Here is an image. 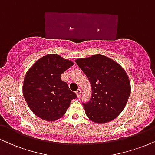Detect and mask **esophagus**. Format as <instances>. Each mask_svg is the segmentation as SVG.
<instances>
[{
	"label": "esophagus",
	"mask_w": 155,
	"mask_h": 155,
	"mask_svg": "<svg viewBox=\"0 0 155 155\" xmlns=\"http://www.w3.org/2000/svg\"><path fill=\"white\" fill-rule=\"evenodd\" d=\"M81 89H78L77 90H76V95H77L78 98H79V97L81 96Z\"/></svg>",
	"instance_id": "34e87169"
}]
</instances>
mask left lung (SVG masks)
Here are the masks:
<instances>
[{"instance_id":"left-lung-1","label":"left lung","mask_w":155,"mask_h":155,"mask_svg":"<svg viewBox=\"0 0 155 155\" xmlns=\"http://www.w3.org/2000/svg\"><path fill=\"white\" fill-rule=\"evenodd\" d=\"M88 78L92 96L84 102L86 115L97 124L109 122L124 109L131 94L128 76L118 63L102 55L76 60Z\"/></svg>"}]
</instances>
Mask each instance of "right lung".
I'll use <instances>...</instances> for the list:
<instances>
[{"mask_svg":"<svg viewBox=\"0 0 155 155\" xmlns=\"http://www.w3.org/2000/svg\"><path fill=\"white\" fill-rule=\"evenodd\" d=\"M74 65L72 61L56 54L39 59L27 72L23 94L30 110L39 118L47 121L61 118L76 98L66 82L61 79L65 71Z\"/></svg>","mask_w":155,"mask_h":155,"instance_id":"1","label":"right lung"}]
</instances>
